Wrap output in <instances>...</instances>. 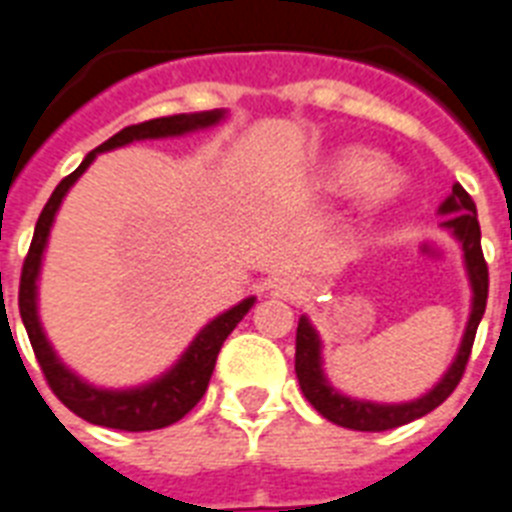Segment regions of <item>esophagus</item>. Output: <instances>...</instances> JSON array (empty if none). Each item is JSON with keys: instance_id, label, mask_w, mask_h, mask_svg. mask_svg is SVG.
Returning a JSON list of instances; mask_svg holds the SVG:
<instances>
[{"instance_id": "1", "label": "esophagus", "mask_w": 512, "mask_h": 512, "mask_svg": "<svg viewBox=\"0 0 512 512\" xmlns=\"http://www.w3.org/2000/svg\"><path fill=\"white\" fill-rule=\"evenodd\" d=\"M273 289H276V295L281 297H300L305 287L300 279H279L273 284Z\"/></svg>"}]
</instances>
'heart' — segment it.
<instances>
[{
	"mask_svg": "<svg viewBox=\"0 0 512 512\" xmlns=\"http://www.w3.org/2000/svg\"><path fill=\"white\" fill-rule=\"evenodd\" d=\"M329 188L348 193L361 188V204L366 209H382L393 204L404 191V180L393 170H385V162L366 148H345L329 164Z\"/></svg>",
	"mask_w": 512,
	"mask_h": 512,
	"instance_id": "obj_1",
	"label": "heart"
}]
</instances>
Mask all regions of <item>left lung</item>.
Returning <instances> with one entry per match:
<instances>
[{
	"mask_svg": "<svg viewBox=\"0 0 512 512\" xmlns=\"http://www.w3.org/2000/svg\"><path fill=\"white\" fill-rule=\"evenodd\" d=\"M444 220V228L457 236L465 252V268H468L470 287H473V308H470L468 327L462 335L457 358L449 366V372L441 377L436 388L425 393L422 398L406 401V404H374V401H358V398L342 396L340 390L329 385L321 369V340L316 329L308 319H300L297 324V345H295V372L300 380L303 396L313 404V409L327 417L329 422L342 425L350 430H366V433H380V430H393L406 422L420 420L436 406H441L446 398L452 396L454 388L460 385L465 366H468L473 340H476V329L484 319L486 297H489V268H486L484 249H481V225H478L476 201L470 199V193L460 183L452 185L449 199L438 207Z\"/></svg>",
	"mask_w": 512,
	"mask_h": 512,
	"instance_id": "1",
	"label": "left lung"
}]
</instances>
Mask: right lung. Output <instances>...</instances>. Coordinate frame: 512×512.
<instances>
[{
  "label": "right lung",
  "instance_id": "obj_1",
  "mask_svg": "<svg viewBox=\"0 0 512 512\" xmlns=\"http://www.w3.org/2000/svg\"><path fill=\"white\" fill-rule=\"evenodd\" d=\"M223 116L225 111H201V114L162 116V119H151V122L124 127L122 132H116L114 138H108L103 146L90 151L71 175L60 180L58 188L52 191L50 201L44 204L42 215L36 220L34 239H31L28 255L23 260V273H20V319H23V327L28 332V340H31V348L36 353V361L42 366L44 380L52 388V393L71 412L79 414L82 420L92 422V425L140 433V430L167 428L172 422L183 420L185 414L191 412L193 406L201 401V396L207 393L217 353L223 348L225 337L231 335L236 324L255 305V297L241 300L239 305H233L231 311L220 313L217 319L209 321L207 327L196 335V340L188 345V350L180 356V361L172 366L170 372H164L159 380L130 390L92 388L82 377H76L71 369H66L63 361L55 356V350L47 342L42 324H39V313H36V279H39L42 255L44 247H47V236H50L55 212H58L60 201L68 193V188L84 175V170L95 162V156L103 154V151H114V148L132 143V140L175 138V135H185V132L204 130V127H212V124L220 122Z\"/></svg>",
  "mask_w": 512,
  "mask_h": 512
}]
</instances>
